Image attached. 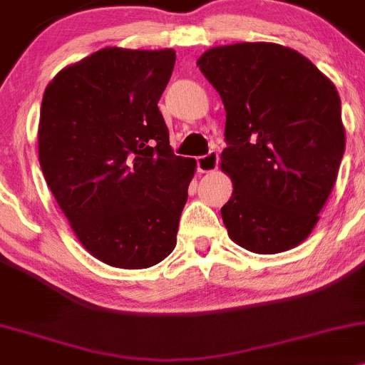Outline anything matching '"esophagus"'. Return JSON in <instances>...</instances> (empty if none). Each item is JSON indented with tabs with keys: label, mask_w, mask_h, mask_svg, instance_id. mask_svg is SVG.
<instances>
[{
	"label": "esophagus",
	"mask_w": 365,
	"mask_h": 365,
	"mask_svg": "<svg viewBox=\"0 0 365 365\" xmlns=\"http://www.w3.org/2000/svg\"><path fill=\"white\" fill-rule=\"evenodd\" d=\"M217 165H219V153L215 150L209 151L207 155L198 156V158H197L198 172H202V174H207V172H214L215 168H217Z\"/></svg>",
	"instance_id": "esophagus-1"
}]
</instances>
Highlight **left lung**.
<instances>
[{
  "instance_id": "obj_1",
  "label": "left lung",
  "mask_w": 365,
  "mask_h": 365,
  "mask_svg": "<svg viewBox=\"0 0 365 365\" xmlns=\"http://www.w3.org/2000/svg\"><path fill=\"white\" fill-rule=\"evenodd\" d=\"M226 109L221 168L233 181L222 222L235 244L277 254L312 233L344 153L341 99L307 57L235 43L197 61Z\"/></svg>"
}]
</instances>
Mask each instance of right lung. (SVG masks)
Wrapping results in <instances>:
<instances>
[{"mask_svg":"<svg viewBox=\"0 0 365 365\" xmlns=\"http://www.w3.org/2000/svg\"><path fill=\"white\" fill-rule=\"evenodd\" d=\"M175 52L103 48L43 93L40 165L78 240L97 259L150 268L175 247L193 158L175 156L158 101Z\"/></svg>","mask_w":365,"mask_h":365,"instance_id":"1","label":"right lung"}]
</instances>
